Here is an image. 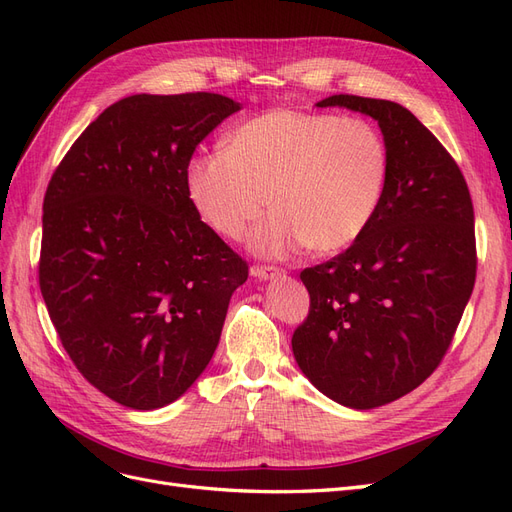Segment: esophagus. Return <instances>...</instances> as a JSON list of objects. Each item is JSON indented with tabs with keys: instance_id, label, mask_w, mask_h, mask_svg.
Instances as JSON below:
<instances>
[{
	"instance_id": "1",
	"label": "esophagus",
	"mask_w": 512,
	"mask_h": 512,
	"mask_svg": "<svg viewBox=\"0 0 512 512\" xmlns=\"http://www.w3.org/2000/svg\"><path fill=\"white\" fill-rule=\"evenodd\" d=\"M250 273L254 277H258V280H265V282L267 280H280V277L286 275V271L280 269V267H252Z\"/></svg>"
}]
</instances>
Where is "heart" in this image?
Wrapping results in <instances>:
<instances>
[{
    "instance_id": "1",
    "label": "heart",
    "mask_w": 512,
    "mask_h": 512,
    "mask_svg": "<svg viewBox=\"0 0 512 512\" xmlns=\"http://www.w3.org/2000/svg\"><path fill=\"white\" fill-rule=\"evenodd\" d=\"M391 179V153L374 123L335 113L280 108L232 128L222 153L196 156L185 185L196 211L220 237L250 241L258 256H286L305 243L342 252L378 215Z\"/></svg>"
}]
</instances>
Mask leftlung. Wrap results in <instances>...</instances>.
Segmentation results:
<instances>
[{
	"label": "left lung",
	"instance_id": "1",
	"mask_svg": "<svg viewBox=\"0 0 512 512\" xmlns=\"http://www.w3.org/2000/svg\"><path fill=\"white\" fill-rule=\"evenodd\" d=\"M316 106L376 119L391 179L361 239L301 273L312 303L292 352L322 395L371 410L414 391L451 346L476 277L474 209L459 166L408 108L344 94Z\"/></svg>",
	"mask_w": 512,
	"mask_h": 512
}]
</instances>
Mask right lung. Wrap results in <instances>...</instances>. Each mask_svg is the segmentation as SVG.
Listing matches in <instances>:
<instances>
[{"instance_id":"right-lung-1","label":"right lung","mask_w":512,"mask_h":512,"mask_svg":"<svg viewBox=\"0 0 512 512\" xmlns=\"http://www.w3.org/2000/svg\"><path fill=\"white\" fill-rule=\"evenodd\" d=\"M237 111L207 91L123 98L46 188L42 299L76 369L126 408L158 410L190 389L247 280L185 185L196 147Z\"/></svg>"}]
</instances>
